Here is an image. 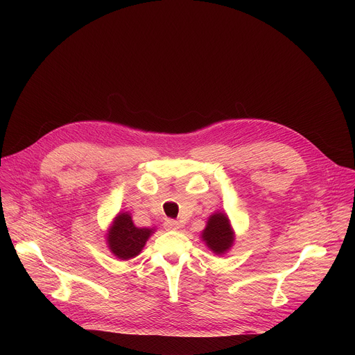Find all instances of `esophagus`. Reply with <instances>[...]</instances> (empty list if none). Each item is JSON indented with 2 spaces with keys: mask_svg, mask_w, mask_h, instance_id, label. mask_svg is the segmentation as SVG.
<instances>
[{
  "mask_svg": "<svg viewBox=\"0 0 355 355\" xmlns=\"http://www.w3.org/2000/svg\"><path fill=\"white\" fill-rule=\"evenodd\" d=\"M180 222H177V220H174V219H167L166 222H164V227L167 229V230H177V229H180Z\"/></svg>",
  "mask_w": 355,
  "mask_h": 355,
  "instance_id": "34e87169",
  "label": "esophagus"
}]
</instances>
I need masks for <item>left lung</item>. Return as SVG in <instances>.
I'll return each mask as SVG.
<instances>
[{
    "label": "left lung",
    "instance_id": "1",
    "mask_svg": "<svg viewBox=\"0 0 355 355\" xmlns=\"http://www.w3.org/2000/svg\"><path fill=\"white\" fill-rule=\"evenodd\" d=\"M234 230L225 212H215L208 218L205 229L200 233L202 241L216 256H223L234 244Z\"/></svg>",
    "mask_w": 355,
    "mask_h": 355
}]
</instances>
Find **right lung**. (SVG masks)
Returning a JSON list of instances; mask_svg holds the SVG:
<instances>
[{
    "mask_svg": "<svg viewBox=\"0 0 355 355\" xmlns=\"http://www.w3.org/2000/svg\"><path fill=\"white\" fill-rule=\"evenodd\" d=\"M155 227H137L129 212H119L107 230V245L112 254L123 261L137 257Z\"/></svg>",
    "mask_w": 355,
    "mask_h": 355,
    "instance_id": "add662e5",
    "label": "right lung"
}]
</instances>
